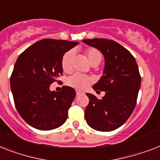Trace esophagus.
I'll use <instances>...</instances> for the list:
<instances>
[{
    "label": "esophagus",
    "mask_w": 160,
    "mask_h": 160,
    "mask_svg": "<svg viewBox=\"0 0 160 160\" xmlns=\"http://www.w3.org/2000/svg\"><path fill=\"white\" fill-rule=\"evenodd\" d=\"M83 94V92H80V91H76V95L77 96H80V95H82Z\"/></svg>",
    "instance_id": "34e87169"
}]
</instances>
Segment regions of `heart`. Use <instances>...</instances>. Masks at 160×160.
<instances>
[{
    "instance_id": "obj_1",
    "label": "heart",
    "mask_w": 160,
    "mask_h": 160,
    "mask_svg": "<svg viewBox=\"0 0 160 160\" xmlns=\"http://www.w3.org/2000/svg\"><path fill=\"white\" fill-rule=\"evenodd\" d=\"M86 57L88 62L92 64L93 63H101L102 59V55L97 49L88 48L85 51ZM74 55V51H67L62 58L61 65L64 72H70L72 71V61ZM92 82V78L88 77L87 75L75 73L68 78L67 80V84L69 87L75 88L77 90H85L88 86Z\"/></svg>"
}]
</instances>
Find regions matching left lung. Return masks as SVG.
<instances>
[{
    "mask_svg": "<svg viewBox=\"0 0 160 160\" xmlns=\"http://www.w3.org/2000/svg\"><path fill=\"white\" fill-rule=\"evenodd\" d=\"M82 42L98 49L105 58L101 79L92 88L105 95L99 100L87 93L89 104L85 109V119L92 128L110 132L122 126L134 110L141 87L137 61L126 48L113 40L94 38Z\"/></svg>",
    "mask_w": 160,
    "mask_h": 160,
    "instance_id": "left-lung-1",
    "label": "left lung"
}]
</instances>
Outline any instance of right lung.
Segmentation results:
<instances>
[{"label": "right lung", "mask_w": 160, "mask_h": 160, "mask_svg": "<svg viewBox=\"0 0 160 160\" xmlns=\"http://www.w3.org/2000/svg\"><path fill=\"white\" fill-rule=\"evenodd\" d=\"M78 42L42 39L20 54L10 77L14 105L28 124L38 130L57 128L65 122L76 92L63 86L51 92L50 86L63 73L64 54Z\"/></svg>", "instance_id": "add662e5"}]
</instances>
